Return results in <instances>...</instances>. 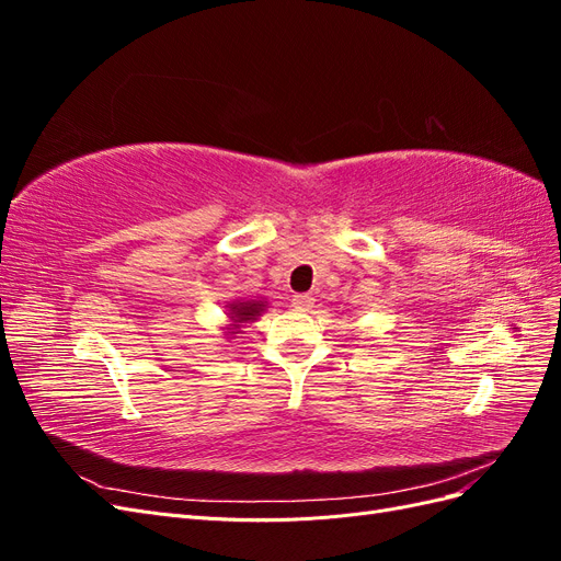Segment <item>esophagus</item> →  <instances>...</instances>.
<instances>
[{
    "instance_id": "1",
    "label": "esophagus",
    "mask_w": 561,
    "mask_h": 561,
    "mask_svg": "<svg viewBox=\"0 0 561 561\" xmlns=\"http://www.w3.org/2000/svg\"><path fill=\"white\" fill-rule=\"evenodd\" d=\"M293 304H295L297 311H309V309L313 307V295H309V293L295 295V297H293Z\"/></svg>"
}]
</instances>
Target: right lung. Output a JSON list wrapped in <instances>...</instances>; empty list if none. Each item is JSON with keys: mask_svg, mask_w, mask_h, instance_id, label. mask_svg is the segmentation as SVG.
Segmentation results:
<instances>
[{"mask_svg": "<svg viewBox=\"0 0 561 561\" xmlns=\"http://www.w3.org/2000/svg\"><path fill=\"white\" fill-rule=\"evenodd\" d=\"M231 320L233 322H248V320H254L260 316V311L264 309L262 301H241V304H233L231 307Z\"/></svg>", "mask_w": 561, "mask_h": 561, "instance_id": "add662e5", "label": "right lung"}]
</instances>
